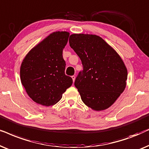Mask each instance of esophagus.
<instances>
[{"mask_svg":"<svg viewBox=\"0 0 149 149\" xmlns=\"http://www.w3.org/2000/svg\"><path fill=\"white\" fill-rule=\"evenodd\" d=\"M71 78H72L73 82H75V79H76V76H71Z\"/></svg>","mask_w":149,"mask_h":149,"instance_id":"34e87169","label":"esophagus"}]
</instances>
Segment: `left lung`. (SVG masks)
<instances>
[{"label":"left lung","mask_w":149,"mask_h":149,"mask_svg":"<svg viewBox=\"0 0 149 149\" xmlns=\"http://www.w3.org/2000/svg\"><path fill=\"white\" fill-rule=\"evenodd\" d=\"M69 42L82 61L83 70L74 85L82 102L94 110L108 108L125 88L127 70L123 61L97 35L73 34Z\"/></svg>","instance_id":"1"}]
</instances>
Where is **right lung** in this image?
<instances>
[{"mask_svg":"<svg viewBox=\"0 0 149 149\" xmlns=\"http://www.w3.org/2000/svg\"><path fill=\"white\" fill-rule=\"evenodd\" d=\"M69 36L65 31L52 33L33 47L22 63V84L37 104L53 106L72 85V78L65 73L66 63L63 57Z\"/></svg>","mask_w":149,"mask_h":149,"instance_id":"1","label":"right lung"}]
</instances>
